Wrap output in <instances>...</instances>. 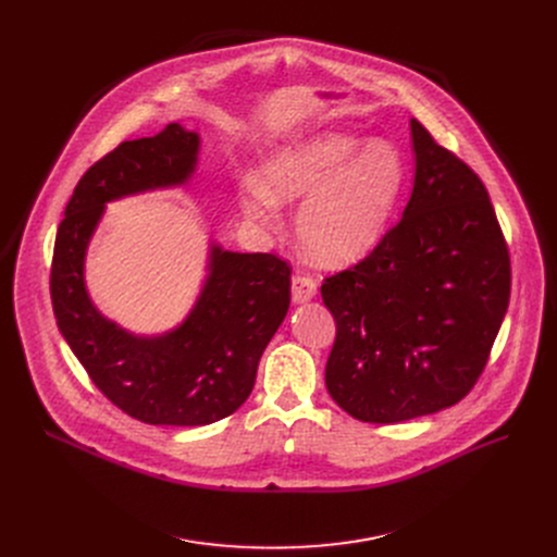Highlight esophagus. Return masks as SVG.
<instances>
[{
  "label": "esophagus",
  "mask_w": 557,
  "mask_h": 557,
  "mask_svg": "<svg viewBox=\"0 0 557 557\" xmlns=\"http://www.w3.org/2000/svg\"><path fill=\"white\" fill-rule=\"evenodd\" d=\"M315 296V282L309 275H296L290 280V300L294 305H305Z\"/></svg>",
  "instance_id": "34e87169"
}]
</instances>
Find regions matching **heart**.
Listing matches in <instances>:
<instances>
[{
	"label": "heart",
	"instance_id": "b5f03b06",
	"mask_svg": "<svg viewBox=\"0 0 557 557\" xmlns=\"http://www.w3.org/2000/svg\"><path fill=\"white\" fill-rule=\"evenodd\" d=\"M404 181V158L393 141L318 131L275 146L259 166V181H248L239 194V208L257 227L275 230L282 205L302 202L296 214L300 248L338 269L382 242Z\"/></svg>",
	"mask_w": 557,
	"mask_h": 557
}]
</instances>
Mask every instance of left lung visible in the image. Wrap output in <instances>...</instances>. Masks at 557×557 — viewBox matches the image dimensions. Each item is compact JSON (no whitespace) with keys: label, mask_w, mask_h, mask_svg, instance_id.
Returning <instances> with one entry per match:
<instances>
[{"label":"left lung","mask_w":557,"mask_h":557,"mask_svg":"<svg viewBox=\"0 0 557 557\" xmlns=\"http://www.w3.org/2000/svg\"><path fill=\"white\" fill-rule=\"evenodd\" d=\"M413 191L355 269L320 286L336 320L325 384L345 413L395 424L476 384L510 300V257L479 175L411 120Z\"/></svg>","instance_id":"8db88e82"}]
</instances>
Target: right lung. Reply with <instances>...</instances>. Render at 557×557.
I'll use <instances>...</instances> for the list:
<instances>
[{"label":"right lung","instance_id":"1","mask_svg":"<svg viewBox=\"0 0 557 557\" xmlns=\"http://www.w3.org/2000/svg\"><path fill=\"white\" fill-rule=\"evenodd\" d=\"M198 156L200 135L181 124L122 141L85 171L55 234L51 302L58 330L95 386L146 424L205 426L237 411L290 302V271L282 259L232 252L210 239L200 290L175 327L137 334L95 305L85 261L106 205L189 185Z\"/></svg>","mask_w":557,"mask_h":557}]
</instances>
